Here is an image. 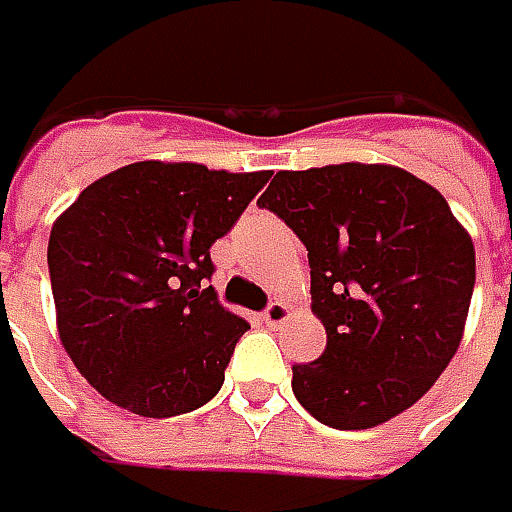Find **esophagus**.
Returning <instances> with one entry per match:
<instances>
[{
    "instance_id": "34e87169",
    "label": "esophagus",
    "mask_w": 512,
    "mask_h": 512,
    "mask_svg": "<svg viewBox=\"0 0 512 512\" xmlns=\"http://www.w3.org/2000/svg\"><path fill=\"white\" fill-rule=\"evenodd\" d=\"M287 316H290V307H287L285 302H270V305L265 307V313H262V319H265L270 327L282 325Z\"/></svg>"
}]
</instances>
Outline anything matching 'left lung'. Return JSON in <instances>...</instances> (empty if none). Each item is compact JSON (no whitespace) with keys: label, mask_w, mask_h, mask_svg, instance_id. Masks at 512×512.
Instances as JSON below:
<instances>
[{"label":"left lung","mask_w":512,"mask_h":512,"mask_svg":"<svg viewBox=\"0 0 512 512\" xmlns=\"http://www.w3.org/2000/svg\"><path fill=\"white\" fill-rule=\"evenodd\" d=\"M305 242L325 353L293 364L313 419L367 430L416 404L462 342L476 250L444 196L393 165L279 170L259 199Z\"/></svg>","instance_id":"1"}]
</instances>
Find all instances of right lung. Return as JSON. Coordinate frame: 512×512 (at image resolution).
I'll list each match as a JSON object with an SVG mask.
<instances>
[{"mask_svg":"<svg viewBox=\"0 0 512 512\" xmlns=\"http://www.w3.org/2000/svg\"><path fill=\"white\" fill-rule=\"evenodd\" d=\"M270 170L133 162L88 185L53 222L48 267L70 362L108 402L168 419L210 402L250 330L219 305L210 245Z\"/></svg>","mask_w":512,"mask_h":512,"instance_id":"1","label":"right lung"}]
</instances>
